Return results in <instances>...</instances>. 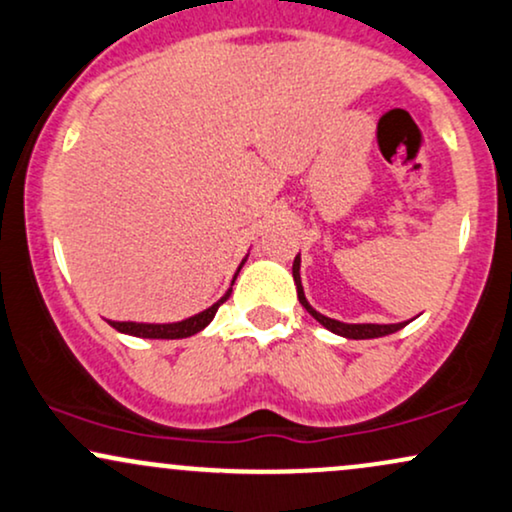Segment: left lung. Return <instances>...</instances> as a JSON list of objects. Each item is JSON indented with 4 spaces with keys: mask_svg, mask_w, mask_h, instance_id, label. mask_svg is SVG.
I'll return each mask as SVG.
<instances>
[{
    "mask_svg": "<svg viewBox=\"0 0 512 512\" xmlns=\"http://www.w3.org/2000/svg\"><path fill=\"white\" fill-rule=\"evenodd\" d=\"M293 281H295V288H298L300 305H303L305 310L324 326V329H329L331 334H336V336L355 338V341H362V338H379V336L396 334V331H400L403 326H408L412 322V319H408V322H398V324H348V322H338V319H331V317L322 315V312H317L315 307L310 305V300L305 298L303 279H300V252L295 255V260H293Z\"/></svg>",
    "mask_w": 512,
    "mask_h": 512,
    "instance_id": "obj_1",
    "label": "left lung"
}]
</instances>
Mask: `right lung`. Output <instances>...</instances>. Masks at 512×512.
<instances>
[{"instance_id": "add662e5", "label": "right lung", "mask_w": 512, "mask_h": 512, "mask_svg": "<svg viewBox=\"0 0 512 512\" xmlns=\"http://www.w3.org/2000/svg\"><path fill=\"white\" fill-rule=\"evenodd\" d=\"M248 255H250V252H248ZM248 255H245V257H243V262L238 264L236 274H233V281H236L238 272H240V269H243V264H245V260H248ZM233 281H231V286H233ZM229 295H231V288H229V291H226L224 295H221V298H219L217 303H214L212 307H207V310L197 312V315H193V317L181 319V322H166V324H147V322H109V324H112L116 331H121V334L138 336V338H188V336L197 334V331H202L209 322H212L214 315H217L219 305L224 303V300L229 298Z\"/></svg>"}]
</instances>
